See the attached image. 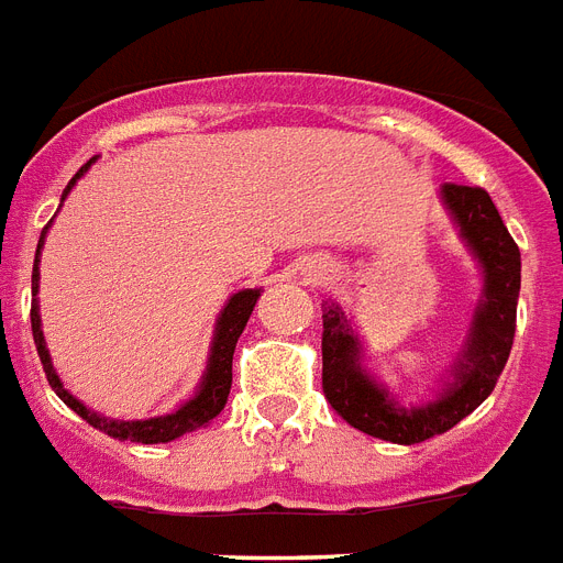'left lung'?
Masks as SVG:
<instances>
[{
	"instance_id": "8db88e82",
	"label": "left lung",
	"mask_w": 563,
	"mask_h": 563,
	"mask_svg": "<svg viewBox=\"0 0 563 563\" xmlns=\"http://www.w3.org/2000/svg\"><path fill=\"white\" fill-rule=\"evenodd\" d=\"M445 207L457 218L460 235L475 250L486 273V292L477 308L472 336L463 351L452 388L426 408H399L360 368L356 342L345 313L336 305L322 308V391L331 408L354 429L388 443L415 445L454 429L489 397L504 374L515 339L518 292H521V250L500 221L498 207L481 187L445 184Z\"/></svg>"
}]
</instances>
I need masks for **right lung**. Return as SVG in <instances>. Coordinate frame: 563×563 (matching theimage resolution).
<instances>
[{"label": "right lung", "mask_w": 563, "mask_h": 563, "mask_svg": "<svg viewBox=\"0 0 563 563\" xmlns=\"http://www.w3.org/2000/svg\"><path fill=\"white\" fill-rule=\"evenodd\" d=\"M88 166H91V161H88V164L74 175L68 189L74 187V180L80 178ZM68 189L63 192V198L68 195ZM45 230H48V227H45ZM40 250H42V239L40 244H36V262H40ZM36 262H34V276H31V290H34V301H31V331H34L36 354H40L42 371H45V376H48V385L54 388V394L63 399L65 406L71 408L74 415H80L88 426L106 431L109 438L132 440V443H169V440L180 438V434H187V431L198 429V426H207V422H212L218 415H221V408L227 406V394H230V385H232V354H235V342H239L241 331L247 328L250 313H253L255 301H258V290H241L227 301L224 313H221V319H218L216 342H212V354H209L207 376H203L201 391L195 394L187 406H180L175 415H166V417L118 422V420H106V417L95 415L91 408L82 406L80 399H74L71 394L65 391L63 383H59L57 371H54V365H51L48 351H45V339H42V328H40V313H36V285H40Z\"/></svg>", "instance_id": "1"}]
</instances>
